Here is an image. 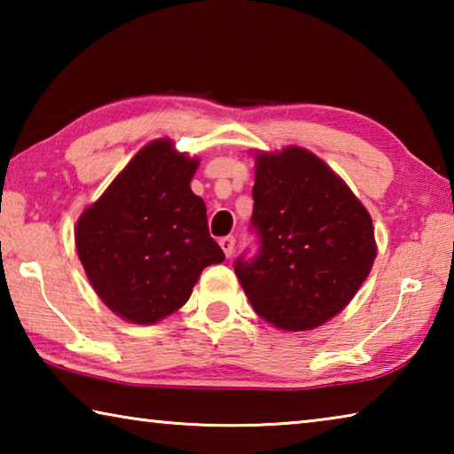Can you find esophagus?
Listing matches in <instances>:
<instances>
[{
	"mask_svg": "<svg viewBox=\"0 0 454 454\" xmlns=\"http://www.w3.org/2000/svg\"><path fill=\"white\" fill-rule=\"evenodd\" d=\"M234 244H236L234 236H224V238H220V246H222V250H224V254H226L228 258L232 256V252H234Z\"/></svg>",
	"mask_w": 454,
	"mask_h": 454,
	"instance_id": "34e87169",
	"label": "esophagus"
}]
</instances>
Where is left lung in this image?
<instances>
[{"label":"left lung","mask_w":454,"mask_h":454,"mask_svg":"<svg viewBox=\"0 0 454 454\" xmlns=\"http://www.w3.org/2000/svg\"><path fill=\"white\" fill-rule=\"evenodd\" d=\"M252 198L260 250L234 262L252 309L282 330L325 325L371 272V214L342 178L298 145L256 153Z\"/></svg>","instance_id":"obj_1"}]
</instances>
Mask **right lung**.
<instances>
[{
	"label": "right lung",
	"mask_w": 454,
	"mask_h": 454,
	"mask_svg": "<svg viewBox=\"0 0 454 454\" xmlns=\"http://www.w3.org/2000/svg\"><path fill=\"white\" fill-rule=\"evenodd\" d=\"M196 158L162 137L129 160L75 226L91 286L112 312L153 325L188 302L206 266L224 252L208 232L204 200L190 190Z\"/></svg>",
	"instance_id": "obj_1"
}]
</instances>
